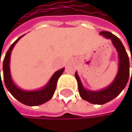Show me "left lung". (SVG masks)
<instances>
[{
  "label": "left lung",
  "instance_id": "left-lung-1",
  "mask_svg": "<svg viewBox=\"0 0 132 132\" xmlns=\"http://www.w3.org/2000/svg\"><path fill=\"white\" fill-rule=\"evenodd\" d=\"M100 34L106 39H110L112 42L113 46L117 51L119 55V70L112 84L100 91H91L85 89L83 87L78 73H75V78L78 81V90L81 97L83 100L94 104H104L116 98L125 88L129 78V59L123 43L118 37H116V35L109 31H102Z\"/></svg>",
  "mask_w": 132,
  "mask_h": 132
}]
</instances>
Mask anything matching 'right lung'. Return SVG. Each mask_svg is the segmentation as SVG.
<instances>
[{
  "label": "right lung",
  "mask_w": 132,
  "mask_h": 132,
  "mask_svg": "<svg viewBox=\"0 0 132 132\" xmlns=\"http://www.w3.org/2000/svg\"><path fill=\"white\" fill-rule=\"evenodd\" d=\"M23 35L18 38L15 41L8 50L5 57L4 59L3 62V75H4V81L5 85L7 89L10 92V93L16 98L17 101L21 102L23 104H26L28 106H36L39 104H43L46 103L49 100L51 99L54 93L55 89H56L57 81L59 77L64 71V68L55 72L48 83L44 86L41 89L35 90V91H27L23 90L14 84L10 73V55L12 50L13 49L15 44H16L19 39L23 37ZM1 72V70H0ZM1 82L2 81L1 80Z\"/></svg>",
  "instance_id": "add662e5"
}]
</instances>
